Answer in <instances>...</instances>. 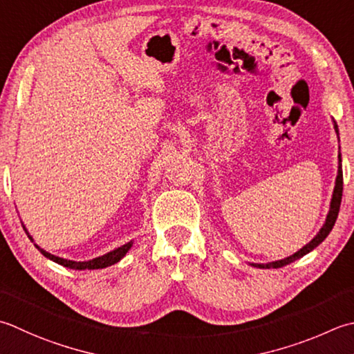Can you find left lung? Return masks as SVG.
I'll return each mask as SVG.
<instances>
[{
	"label": "left lung",
	"mask_w": 354,
	"mask_h": 354,
	"mask_svg": "<svg viewBox=\"0 0 354 354\" xmlns=\"http://www.w3.org/2000/svg\"><path fill=\"white\" fill-rule=\"evenodd\" d=\"M333 127L337 135V140H339V129H337V124L333 120ZM339 165H337V176H336V181H335V189H333V195H331V201H330V210L327 213V218H325V223L322 224L321 230L316 233V236L311 239L308 244L304 245L301 250H297L296 253H293L292 256H288V258H283L279 261H273V262H267V264H254L252 262V267L256 268H279L283 267L287 264H292V262L301 259L302 256H306L307 253H310L311 250H315V248L321 244V242L328 236L331 228H333L336 219H337V213H339V207H341V201H342V189H344V178H342V156H341V147H339Z\"/></svg>",
	"instance_id": "left-lung-1"
}]
</instances>
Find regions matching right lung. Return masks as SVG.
Wrapping results in <instances>:
<instances>
[{
    "label": "right lung",
    "mask_w": 354,
    "mask_h": 354,
    "mask_svg": "<svg viewBox=\"0 0 354 354\" xmlns=\"http://www.w3.org/2000/svg\"><path fill=\"white\" fill-rule=\"evenodd\" d=\"M24 227V225H23ZM24 230L27 233V236H29V239L33 242V245L38 248V250L43 253L47 259H50L53 262H57V264L62 266V267H67V268H73V270H98V268H106V267H110L116 264V262H120L124 256L127 254V252L131 248V245H133V241H129L126 242V244L115 248V250H110L109 253L102 254V256H98V258H93V259H88V261H72V259H64V258H59V256H55L52 253L46 252L44 248H41L39 245L35 244L33 238L30 236V233L27 232V228L24 227Z\"/></svg>",
    "instance_id": "right-lung-1"
}]
</instances>
